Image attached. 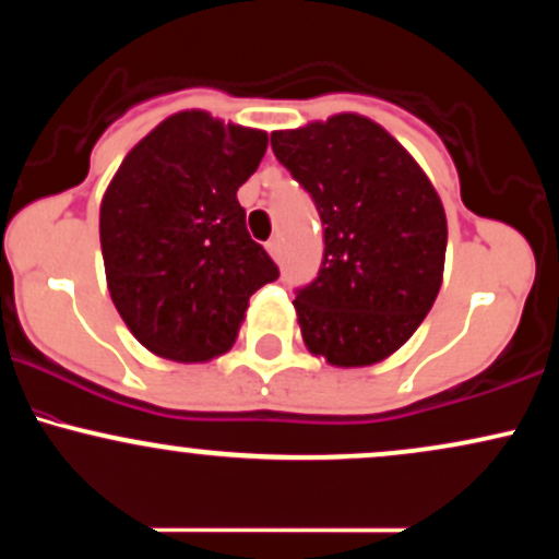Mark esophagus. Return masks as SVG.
I'll list each match as a JSON object with an SVG mask.
<instances>
[{"label": "esophagus", "instance_id": "esophagus-1", "mask_svg": "<svg viewBox=\"0 0 559 559\" xmlns=\"http://www.w3.org/2000/svg\"><path fill=\"white\" fill-rule=\"evenodd\" d=\"M265 247H267V252H271V258H273V260H281V254H284V247H281V239H278V236H273V239L267 241Z\"/></svg>", "mask_w": 559, "mask_h": 559}]
</instances>
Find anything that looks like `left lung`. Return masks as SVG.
Returning <instances> with one entry per match:
<instances>
[{
    "label": "left lung",
    "mask_w": 559,
    "mask_h": 559,
    "mask_svg": "<svg viewBox=\"0 0 559 559\" xmlns=\"http://www.w3.org/2000/svg\"><path fill=\"white\" fill-rule=\"evenodd\" d=\"M273 155L316 202L323 262L297 288L301 338L331 365H373L413 336L433 307L447 215L426 173L362 115L271 133Z\"/></svg>",
    "instance_id": "1"
}]
</instances>
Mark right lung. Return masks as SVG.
I'll return each mask as SVG.
<instances>
[{"instance_id": "right-lung-1", "label": "right lung", "mask_w": 559, "mask_h": 559, "mask_svg": "<svg viewBox=\"0 0 559 559\" xmlns=\"http://www.w3.org/2000/svg\"><path fill=\"white\" fill-rule=\"evenodd\" d=\"M265 150L267 133L191 110L163 120L115 173L99 210L107 286L155 355L207 362L228 352L249 297L278 278L236 199Z\"/></svg>"}]
</instances>
